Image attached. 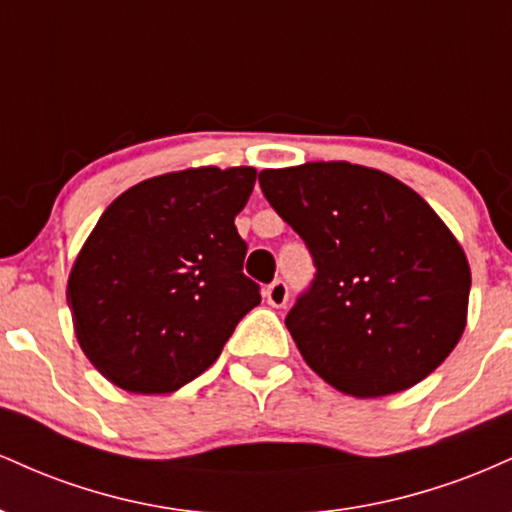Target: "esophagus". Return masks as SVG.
<instances>
[{
    "label": "esophagus",
    "mask_w": 512,
    "mask_h": 512,
    "mask_svg": "<svg viewBox=\"0 0 512 512\" xmlns=\"http://www.w3.org/2000/svg\"><path fill=\"white\" fill-rule=\"evenodd\" d=\"M264 298H267V303L274 305V308H284V305L289 303V286H286V281H272V284L267 286V291H264Z\"/></svg>",
    "instance_id": "esophagus-1"
}]
</instances>
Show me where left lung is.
I'll use <instances>...</instances> for the list:
<instances>
[{
    "label": "left lung",
    "instance_id": "left-lung-1",
    "mask_svg": "<svg viewBox=\"0 0 512 512\" xmlns=\"http://www.w3.org/2000/svg\"><path fill=\"white\" fill-rule=\"evenodd\" d=\"M260 187L313 257L315 276L286 327L320 378L346 395L383 397L448 358L472 274L411 187L346 161L262 170Z\"/></svg>",
    "mask_w": 512,
    "mask_h": 512
}]
</instances>
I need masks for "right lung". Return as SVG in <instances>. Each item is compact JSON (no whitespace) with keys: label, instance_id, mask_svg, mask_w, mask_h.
I'll return each mask as SVG.
<instances>
[{"label":"right lung","instance_id":"obj_1","mask_svg":"<svg viewBox=\"0 0 512 512\" xmlns=\"http://www.w3.org/2000/svg\"><path fill=\"white\" fill-rule=\"evenodd\" d=\"M255 168H192L129 187L76 257L67 303L81 349L110 383L175 392L202 375L255 305L236 216Z\"/></svg>","mask_w":512,"mask_h":512}]
</instances>
